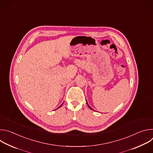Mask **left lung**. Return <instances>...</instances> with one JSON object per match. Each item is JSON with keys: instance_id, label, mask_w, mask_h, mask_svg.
Segmentation results:
<instances>
[{"instance_id": "1", "label": "left lung", "mask_w": 153, "mask_h": 153, "mask_svg": "<svg viewBox=\"0 0 153 153\" xmlns=\"http://www.w3.org/2000/svg\"><path fill=\"white\" fill-rule=\"evenodd\" d=\"M86 103H87V105H88V107H89V108H90V109H91V110H93V109H92V108H91V106H90V105H88V102H87V101H86Z\"/></svg>"}]
</instances>
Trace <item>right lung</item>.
<instances>
[{"label":"right lung","mask_w":153,"mask_h":153,"mask_svg":"<svg viewBox=\"0 0 153 153\" xmlns=\"http://www.w3.org/2000/svg\"><path fill=\"white\" fill-rule=\"evenodd\" d=\"M63 103H62V105H60V106H59V107H58V108H60V106H62V105H63Z\"/></svg>","instance_id":"1"}]
</instances>
